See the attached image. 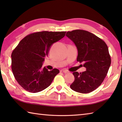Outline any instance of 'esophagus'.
I'll return each instance as SVG.
<instances>
[{
  "instance_id": "1",
  "label": "esophagus",
  "mask_w": 122,
  "mask_h": 122,
  "mask_svg": "<svg viewBox=\"0 0 122 122\" xmlns=\"http://www.w3.org/2000/svg\"><path fill=\"white\" fill-rule=\"evenodd\" d=\"M61 72H62V73H68V72L66 71V70H62L60 71Z\"/></svg>"
}]
</instances>
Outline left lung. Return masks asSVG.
<instances>
[{
  "instance_id": "left-lung-1",
  "label": "left lung",
  "mask_w": 122,
  "mask_h": 122,
  "mask_svg": "<svg viewBox=\"0 0 122 122\" xmlns=\"http://www.w3.org/2000/svg\"><path fill=\"white\" fill-rule=\"evenodd\" d=\"M66 36L76 46L77 61L86 68L82 73L73 72L75 80L71 89L81 93L91 92L102 84L110 68L111 59L107 46L101 38L83 30L68 31Z\"/></svg>"
}]
</instances>
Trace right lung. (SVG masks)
I'll list each match as a JSON object with an SVG mask.
<instances>
[{
    "label": "right lung",
    "mask_w": 122,
    "mask_h": 122,
    "mask_svg": "<svg viewBox=\"0 0 122 122\" xmlns=\"http://www.w3.org/2000/svg\"><path fill=\"white\" fill-rule=\"evenodd\" d=\"M66 31H39L27 35L20 41L11 54V69L19 84L31 93L48 87L60 71L42 68L45 57L51 46L63 38Z\"/></svg>",
    "instance_id": "1"
}]
</instances>
